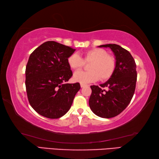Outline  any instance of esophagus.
Here are the masks:
<instances>
[{"mask_svg": "<svg viewBox=\"0 0 159 159\" xmlns=\"http://www.w3.org/2000/svg\"><path fill=\"white\" fill-rule=\"evenodd\" d=\"M85 86H87V85L84 84V83H80V87H81V88L85 87Z\"/></svg>", "mask_w": 159, "mask_h": 159, "instance_id": "1", "label": "esophagus"}]
</instances>
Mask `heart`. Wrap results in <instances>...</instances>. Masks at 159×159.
I'll use <instances>...</instances> for the list:
<instances>
[{
    "instance_id": "heart-1",
    "label": "heart",
    "mask_w": 159,
    "mask_h": 159,
    "mask_svg": "<svg viewBox=\"0 0 159 159\" xmlns=\"http://www.w3.org/2000/svg\"><path fill=\"white\" fill-rule=\"evenodd\" d=\"M85 63H90L89 71H78L75 72L73 79L74 81L80 83L95 82L100 79L106 80L112 76L115 71L116 60L114 56L108 55L107 50L102 48H94L86 51L82 59L77 53L71 54L67 58V64L73 70H79Z\"/></svg>"
}]
</instances>
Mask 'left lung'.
<instances>
[{
  "label": "left lung",
  "mask_w": 159,
  "mask_h": 159,
  "mask_svg": "<svg viewBox=\"0 0 159 159\" xmlns=\"http://www.w3.org/2000/svg\"><path fill=\"white\" fill-rule=\"evenodd\" d=\"M99 47L109 48L113 51L116 65L107 82L90 86L89 106L97 116L109 118L120 114L133 98L137 81L136 64L131 54L120 45L106 44Z\"/></svg>",
  "instance_id": "obj_1"
}]
</instances>
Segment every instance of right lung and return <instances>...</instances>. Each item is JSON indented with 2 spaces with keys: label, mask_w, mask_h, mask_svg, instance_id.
Instances as JSON below:
<instances>
[{
  "label": "right lung",
  "mask_w": 159,
  "mask_h": 159,
  "mask_svg": "<svg viewBox=\"0 0 159 159\" xmlns=\"http://www.w3.org/2000/svg\"><path fill=\"white\" fill-rule=\"evenodd\" d=\"M76 50L47 41L31 54L26 66V90L29 103L38 114L59 118L71 108L79 83H66L72 76L67 58Z\"/></svg>",
  "instance_id": "obj_1"
}]
</instances>
